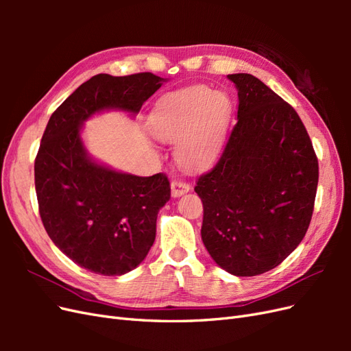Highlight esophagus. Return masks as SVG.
<instances>
[{
  "label": "esophagus",
  "mask_w": 351,
  "mask_h": 351,
  "mask_svg": "<svg viewBox=\"0 0 351 351\" xmlns=\"http://www.w3.org/2000/svg\"><path fill=\"white\" fill-rule=\"evenodd\" d=\"M189 190H190V184L183 182V180H173L171 182V195L174 197H178V196L187 193Z\"/></svg>",
  "instance_id": "1"
}]
</instances>
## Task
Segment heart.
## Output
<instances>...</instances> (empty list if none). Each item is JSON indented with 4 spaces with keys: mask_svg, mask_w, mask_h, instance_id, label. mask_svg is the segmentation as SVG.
<instances>
[{
    "mask_svg": "<svg viewBox=\"0 0 351 351\" xmlns=\"http://www.w3.org/2000/svg\"><path fill=\"white\" fill-rule=\"evenodd\" d=\"M231 117L226 93L197 86L168 95L151 115V130L158 139L178 142L177 161L202 169L215 161L224 143Z\"/></svg>",
    "mask_w": 351,
    "mask_h": 351,
    "instance_id": "heart-1",
    "label": "heart"
}]
</instances>
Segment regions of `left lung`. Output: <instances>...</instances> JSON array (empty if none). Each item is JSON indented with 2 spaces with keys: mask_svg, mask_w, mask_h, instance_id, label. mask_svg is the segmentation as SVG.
Here are the masks:
<instances>
[{
  "mask_svg": "<svg viewBox=\"0 0 351 351\" xmlns=\"http://www.w3.org/2000/svg\"><path fill=\"white\" fill-rule=\"evenodd\" d=\"M237 123L217 165L197 178L202 240L222 269L253 277L274 269L309 228L319 167L299 114L247 73L228 74Z\"/></svg>",
  "mask_w": 351,
  "mask_h": 351,
  "instance_id": "1",
  "label": "left lung"
}]
</instances>
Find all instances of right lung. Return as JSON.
I'll use <instances>...</instances> for the list:
<instances>
[{"instance_id": "1", "label": "right lung", "mask_w": 351, "mask_h": 351, "mask_svg": "<svg viewBox=\"0 0 351 351\" xmlns=\"http://www.w3.org/2000/svg\"><path fill=\"white\" fill-rule=\"evenodd\" d=\"M165 79L152 73L97 74L52 112L35 158L39 215L49 239L79 267L123 275L152 247L158 212L171 197L168 177H137L95 162L83 121L104 110L139 112Z\"/></svg>"}]
</instances>
